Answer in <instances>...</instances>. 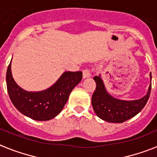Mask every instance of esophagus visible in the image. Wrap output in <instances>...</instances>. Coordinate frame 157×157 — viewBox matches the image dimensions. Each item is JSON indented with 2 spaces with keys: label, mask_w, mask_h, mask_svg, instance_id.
<instances>
[{
  "label": "esophagus",
  "mask_w": 157,
  "mask_h": 157,
  "mask_svg": "<svg viewBox=\"0 0 157 157\" xmlns=\"http://www.w3.org/2000/svg\"><path fill=\"white\" fill-rule=\"evenodd\" d=\"M90 76V71L88 69H85L83 70L82 71V77L83 78H88Z\"/></svg>",
  "instance_id": "obj_1"
}]
</instances>
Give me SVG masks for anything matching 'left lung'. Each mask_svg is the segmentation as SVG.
I'll return each instance as SVG.
<instances>
[{"label":"left lung","instance_id":"left-lung-1","mask_svg":"<svg viewBox=\"0 0 157 157\" xmlns=\"http://www.w3.org/2000/svg\"><path fill=\"white\" fill-rule=\"evenodd\" d=\"M150 80L152 75L150 73ZM97 86L92 96V106L96 115L109 123H123L139 113L149 100L151 82L147 94L143 98L133 101H124L115 98L107 91L101 75L94 77Z\"/></svg>","mask_w":157,"mask_h":157}]
</instances>
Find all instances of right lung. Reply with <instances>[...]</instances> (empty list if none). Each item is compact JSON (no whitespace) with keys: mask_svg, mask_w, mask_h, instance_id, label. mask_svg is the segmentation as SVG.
<instances>
[{"mask_svg":"<svg viewBox=\"0 0 157 157\" xmlns=\"http://www.w3.org/2000/svg\"><path fill=\"white\" fill-rule=\"evenodd\" d=\"M11 62L6 74L7 90L11 101L22 114L37 121L52 120L59 115L72 90L82 78V71H66L49 88L36 92L27 91L14 80Z\"/></svg>","mask_w":157,"mask_h":157,"instance_id":"add662e5","label":"right lung"}]
</instances>
